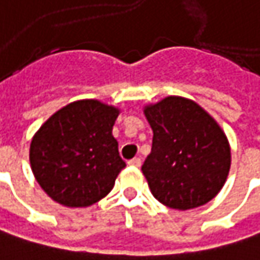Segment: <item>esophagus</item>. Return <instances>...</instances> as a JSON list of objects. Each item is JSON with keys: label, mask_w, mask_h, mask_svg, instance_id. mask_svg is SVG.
Wrapping results in <instances>:
<instances>
[{"label": "esophagus", "mask_w": 260, "mask_h": 260, "mask_svg": "<svg viewBox=\"0 0 260 260\" xmlns=\"http://www.w3.org/2000/svg\"><path fill=\"white\" fill-rule=\"evenodd\" d=\"M128 165H129V166H135V168H140V166H141V159H140V157H134V159H131V160L128 161Z\"/></svg>", "instance_id": "esophagus-1"}]
</instances>
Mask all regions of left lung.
Segmentation results:
<instances>
[{
	"label": "left lung",
	"mask_w": 260,
	"mask_h": 260,
	"mask_svg": "<svg viewBox=\"0 0 260 260\" xmlns=\"http://www.w3.org/2000/svg\"><path fill=\"white\" fill-rule=\"evenodd\" d=\"M144 115L153 144L141 171L151 194L178 210L206 205L230 172L231 151L223 131L197 103L182 97L147 106Z\"/></svg>",
	"instance_id": "left-lung-1"
}]
</instances>
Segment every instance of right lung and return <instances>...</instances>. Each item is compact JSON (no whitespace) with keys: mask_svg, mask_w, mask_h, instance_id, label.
I'll list each match as a JSON object with an SVG mask.
<instances>
[{"mask_svg":"<svg viewBox=\"0 0 260 260\" xmlns=\"http://www.w3.org/2000/svg\"><path fill=\"white\" fill-rule=\"evenodd\" d=\"M119 110L97 100L70 103L55 112L30 143V166L54 202L86 207L106 197L126 166L112 129Z\"/></svg>","mask_w":260,"mask_h":260,"instance_id":"add662e5","label":"right lung"}]
</instances>
